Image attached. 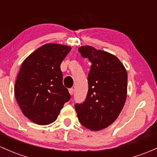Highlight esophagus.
Returning <instances> with one entry per match:
<instances>
[{
    "mask_svg": "<svg viewBox=\"0 0 157 157\" xmlns=\"http://www.w3.org/2000/svg\"><path fill=\"white\" fill-rule=\"evenodd\" d=\"M68 92H69L71 95H73L74 92H75V90H74V89H72V88H71V89H68Z\"/></svg>",
    "mask_w": 157,
    "mask_h": 157,
    "instance_id": "esophagus-1",
    "label": "esophagus"
}]
</instances>
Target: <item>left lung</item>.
Wrapping results in <instances>:
<instances>
[{
	"mask_svg": "<svg viewBox=\"0 0 157 157\" xmlns=\"http://www.w3.org/2000/svg\"><path fill=\"white\" fill-rule=\"evenodd\" d=\"M78 51L92 65L86 98L75 104V110L82 126L93 131L103 130L116 120L125 104L127 71L116 56L106 51L89 45Z\"/></svg>",
	"mask_w": 157,
	"mask_h": 157,
	"instance_id": "8db88e82",
	"label": "left lung"
}]
</instances>
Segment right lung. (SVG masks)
Listing matches in <instances>:
<instances>
[{
	"label": "right lung",
	"instance_id": "add662e5",
	"mask_svg": "<svg viewBox=\"0 0 157 157\" xmlns=\"http://www.w3.org/2000/svg\"><path fill=\"white\" fill-rule=\"evenodd\" d=\"M71 48L48 43L36 50L22 63L15 84V96L23 114L39 125L56 120L70 100L63 84L60 65Z\"/></svg>",
	"mask_w": 157,
	"mask_h": 157
}]
</instances>
